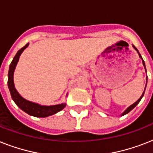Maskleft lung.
<instances>
[{"label": "left lung", "instance_id": "left-lung-1", "mask_svg": "<svg viewBox=\"0 0 153 153\" xmlns=\"http://www.w3.org/2000/svg\"><path fill=\"white\" fill-rule=\"evenodd\" d=\"M133 48H135V50H136V51H137V52H138V51H137V49L136 48H135V47H134V46H133ZM138 54H139V57H140V59H142V62H143V65H144V67H145V62H144V60H143L142 57H141V55H140V53L138 52ZM145 71H146V69H145ZM144 94H145V91H144V93H143V94H142V95L140 96V98H139V99H138V100H137V102H135V103H133V105H130V106L128 107V109H126V111L124 112L123 114H122V115H125V114H128V112H130V111H131V110H132V109H133V108H134V107H135V106H136V105H137V104H138V103H139V102H140V100H141V98H142V97H143V96H144Z\"/></svg>", "mask_w": 153, "mask_h": 153}]
</instances>
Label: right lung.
Returning a JSON list of instances; mask_svg holds the SVG:
<instances>
[{
  "label": "right lung",
  "mask_w": 153,
  "mask_h": 153,
  "mask_svg": "<svg viewBox=\"0 0 153 153\" xmlns=\"http://www.w3.org/2000/svg\"><path fill=\"white\" fill-rule=\"evenodd\" d=\"M28 46V44H27L22 48H20L17 51L16 55L14 56L13 61L11 62L9 66V70H8V86L10 91L11 96L13 100L15 102V103L22 109L23 111L27 113L31 116L36 117H46L51 116L52 114H55L58 113L60 110H62L65 106L66 104H59L55 105H51V106H45V105H39L34 103V102H29L23 98L21 96L18 94V92L16 90L14 83H13V73L14 70L16 68V66L17 64L18 60L20 58V55L27 47Z\"/></svg>",
  "instance_id": "add662e5"
}]
</instances>
